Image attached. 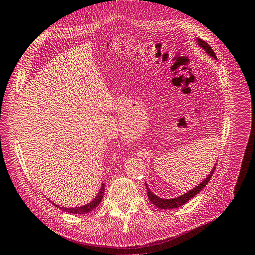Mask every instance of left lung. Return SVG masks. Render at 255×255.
I'll return each mask as SVG.
<instances>
[{"label":"left lung","instance_id":"obj_1","mask_svg":"<svg viewBox=\"0 0 255 255\" xmlns=\"http://www.w3.org/2000/svg\"><path fill=\"white\" fill-rule=\"evenodd\" d=\"M196 43H197V45L202 50H205V53L208 56H210L211 58H213L214 60L217 59V56H215L214 51L212 50V48L209 46V45L206 42H204L202 40H200V38L197 37V38H196ZM214 170H215V166L212 168V170L210 171V173L207 175L206 179L202 180L197 186L193 187L192 190L184 193L183 195L178 196V197H174V198H169V199L168 198H160L159 196L155 195L151 190H149V187H148V185L146 184V182H145V187H146V191H147V193H146L147 194V197H148L149 201H151L154 206H156V207L159 208V209H164V210H167V209L179 208L181 206H183L184 204H186V202L188 200H191L193 197H195V196L197 195L202 190V188H204L208 184V182L210 181Z\"/></svg>","mask_w":255,"mask_h":255}]
</instances>
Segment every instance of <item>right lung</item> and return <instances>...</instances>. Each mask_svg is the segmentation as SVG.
<instances>
[{"label": "right lung", "instance_id": "add662e5", "mask_svg": "<svg viewBox=\"0 0 255 255\" xmlns=\"http://www.w3.org/2000/svg\"><path fill=\"white\" fill-rule=\"evenodd\" d=\"M103 195H104V184L101 185L99 192H98L96 197L89 201L88 204L86 205H83V206H78V207H73V208H67V207H60L59 205H56L55 202L50 201L51 204H53L54 206L58 207L59 209H61V210L68 212V213H72V214H86V213H89L90 211H93L95 208H97L98 206H99V204L101 202L102 198H103Z\"/></svg>", "mask_w": 255, "mask_h": 255}]
</instances>
